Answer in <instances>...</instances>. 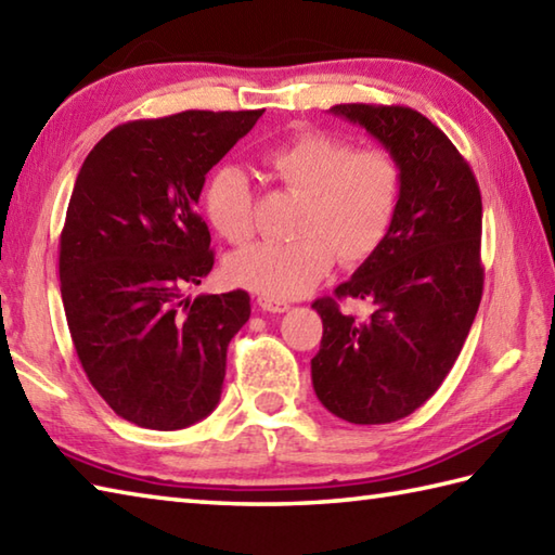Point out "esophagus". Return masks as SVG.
Listing matches in <instances>:
<instances>
[{"label":"esophagus","mask_w":555,"mask_h":555,"mask_svg":"<svg viewBox=\"0 0 555 555\" xmlns=\"http://www.w3.org/2000/svg\"><path fill=\"white\" fill-rule=\"evenodd\" d=\"M258 307L270 313H285L289 311V305L282 299H273V297H258Z\"/></svg>","instance_id":"esophagus-1"}]
</instances>
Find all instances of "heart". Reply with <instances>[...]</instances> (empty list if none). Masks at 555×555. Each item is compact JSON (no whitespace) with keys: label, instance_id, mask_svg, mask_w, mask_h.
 <instances>
[{"label":"heart","instance_id":"1","mask_svg":"<svg viewBox=\"0 0 555 555\" xmlns=\"http://www.w3.org/2000/svg\"><path fill=\"white\" fill-rule=\"evenodd\" d=\"M273 179L305 197L292 242H258L229 258L236 285L273 299H295L336 263L358 266L386 242L401 201V169L384 150H352L326 132H301L263 154ZM205 212L227 242L254 234V193L246 173L224 164L207 179Z\"/></svg>","mask_w":555,"mask_h":555}]
</instances>
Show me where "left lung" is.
<instances>
[{"label":"left lung","instance_id":"1","mask_svg":"<svg viewBox=\"0 0 555 555\" xmlns=\"http://www.w3.org/2000/svg\"><path fill=\"white\" fill-rule=\"evenodd\" d=\"M331 113L393 156L401 201L384 246L336 287V298H367L371 317L358 322L331 297L311 305L323 321L311 382L343 421L393 423L440 389L472 331L483 295V205L472 166L425 115L370 103Z\"/></svg>","mask_w":555,"mask_h":555}]
</instances>
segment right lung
I'll use <instances>...</instances> for the list:
<instances>
[{
	"label": "right lung",
	"mask_w": 555,
	"mask_h": 555,
	"mask_svg": "<svg viewBox=\"0 0 555 555\" xmlns=\"http://www.w3.org/2000/svg\"><path fill=\"white\" fill-rule=\"evenodd\" d=\"M263 111H185L113 128L83 159L60 236V289L77 358L115 413L150 430L210 415L244 289L197 295L215 266L197 215L205 176Z\"/></svg>",
	"instance_id": "add662e5"
}]
</instances>
